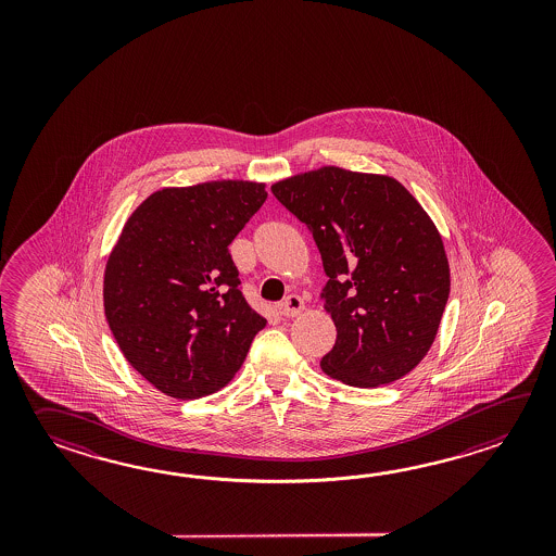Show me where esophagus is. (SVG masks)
Returning <instances> with one entry per match:
<instances>
[{
    "label": "esophagus",
    "instance_id": "obj_1",
    "mask_svg": "<svg viewBox=\"0 0 556 556\" xmlns=\"http://www.w3.org/2000/svg\"><path fill=\"white\" fill-rule=\"evenodd\" d=\"M304 307H306L304 306V300L300 295L292 294L283 300L278 309H280L283 318H298L304 312Z\"/></svg>",
    "mask_w": 556,
    "mask_h": 556
}]
</instances>
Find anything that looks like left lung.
Returning <instances> with one entry per match:
<instances>
[{
  "instance_id": "obj_1",
  "label": "left lung",
  "mask_w": 556,
  "mask_h": 556,
  "mask_svg": "<svg viewBox=\"0 0 556 556\" xmlns=\"http://www.w3.org/2000/svg\"><path fill=\"white\" fill-rule=\"evenodd\" d=\"M312 230L328 282L319 298L336 326L326 376L379 388L407 376L435 342L450 298L438 226L400 180L319 166L273 185Z\"/></svg>"
}]
</instances>
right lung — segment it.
Returning <instances> with one entry per match:
<instances>
[{
	"instance_id": "obj_1",
	"label": "right lung",
	"mask_w": 556,
	"mask_h": 556,
	"mask_svg": "<svg viewBox=\"0 0 556 556\" xmlns=\"http://www.w3.org/2000/svg\"><path fill=\"white\" fill-rule=\"evenodd\" d=\"M266 197V182L242 178L154 190L109 252V328L130 366L175 400L223 390L266 326L228 252Z\"/></svg>"
}]
</instances>
